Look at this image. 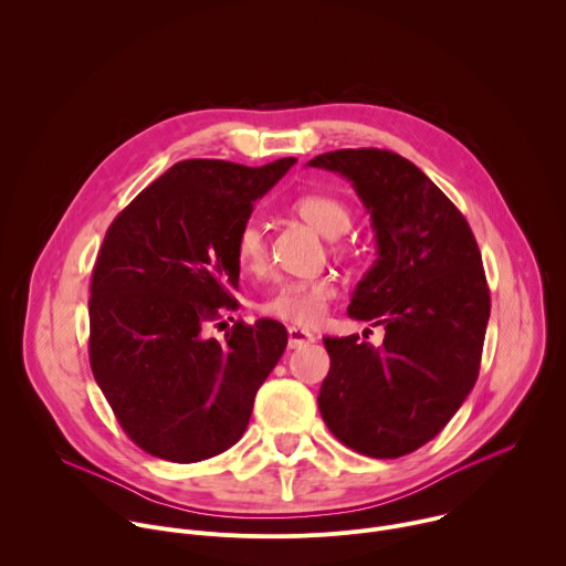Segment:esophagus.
<instances>
[{"instance_id": "1", "label": "esophagus", "mask_w": 566, "mask_h": 566, "mask_svg": "<svg viewBox=\"0 0 566 566\" xmlns=\"http://www.w3.org/2000/svg\"><path fill=\"white\" fill-rule=\"evenodd\" d=\"M313 340H315L313 334H308L304 329H297V327H289V349H302Z\"/></svg>"}]
</instances>
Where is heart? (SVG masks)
Returning <instances> with one entry per match:
<instances>
[{
	"label": "heart",
	"instance_id": "1",
	"mask_svg": "<svg viewBox=\"0 0 566 566\" xmlns=\"http://www.w3.org/2000/svg\"><path fill=\"white\" fill-rule=\"evenodd\" d=\"M291 210L327 239L345 234L347 228L352 226L349 206L332 195L306 192L291 203ZM334 251L340 255L352 253V249L345 244H336ZM234 260L237 266L249 275H258L266 269L269 244L264 226L258 219L244 221L237 230ZM336 291L338 289L332 277L282 280L262 295V300L258 302V311L266 317L282 319L293 327H313L315 322L325 315L329 302L336 297Z\"/></svg>",
	"mask_w": 566,
	"mask_h": 566
}]
</instances>
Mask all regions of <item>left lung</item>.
I'll use <instances>...</instances> for the list:
<instances>
[{
	"instance_id": "left-lung-1",
	"label": "left lung",
	"mask_w": 566,
	"mask_h": 566,
	"mask_svg": "<svg viewBox=\"0 0 566 566\" xmlns=\"http://www.w3.org/2000/svg\"><path fill=\"white\" fill-rule=\"evenodd\" d=\"M308 166L352 181L371 217L378 260L347 313L385 327L380 347L325 338L332 367L319 415L360 454H410L446 428L479 376L491 315L479 247L465 217L408 158L360 147Z\"/></svg>"
}]
</instances>
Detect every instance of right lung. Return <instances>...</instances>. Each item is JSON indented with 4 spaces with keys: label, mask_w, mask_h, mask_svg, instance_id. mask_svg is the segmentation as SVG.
Segmentation results:
<instances>
[{
    "label": "right lung",
    "mask_w": 566,
    "mask_h": 566,
    "mask_svg": "<svg viewBox=\"0 0 566 566\" xmlns=\"http://www.w3.org/2000/svg\"><path fill=\"white\" fill-rule=\"evenodd\" d=\"M295 160H181L105 234L90 297L92 371L125 434L158 459L195 463L234 446L286 349V329L269 317L234 322L221 343L206 329L237 306V230Z\"/></svg>",
    "instance_id": "add662e5"
}]
</instances>
